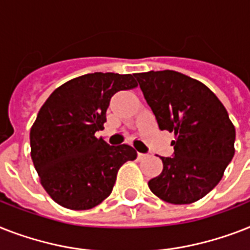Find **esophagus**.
Masks as SVG:
<instances>
[{"label": "esophagus", "instance_id": "obj_1", "mask_svg": "<svg viewBox=\"0 0 250 250\" xmlns=\"http://www.w3.org/2000/svg\"><path fill=\"white\" fill-rule=\"evenodd\" d=\"M146 157H147V155H146V154L137 153V159H139V160H144V159H145Z\"/></svg>", "mask_w": 250, "mask_h": 250}]
</instances>
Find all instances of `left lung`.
<instances>
[{
	"label": "left lung",
	"mask_w": 250,
	"mask_h": 250,
	"mask_svg": "<svg viewBox=\"0 0 250 250\" xmlns=\"http://www.w3.org/2000/svg\"><path fill=\"white\" fill-rule=\"evenodd\" d=\"M160 129L174 133L173 157L149 181L153 194L171 204L194 203L217 186L235 154V127L212 91L174 70L136 73Z\"/></svg>",
	"instance_id": "left-lung-1"
}]
</instances>
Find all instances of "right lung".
<instances>
[{"mask_svg":"<svg viewBox=\"0 0 250 250\" xmlns=\"http://www.w3.org/2000/svg\"><path fill=\"white\" fill-rule=\"evenodd\" d=\"M135 87L132 74L91 73L58 87L42 105L30 128V157L41 185L59 206H99L111 194L119 168L136 159L132 146H110L95 136L104 129L111 96Z\"/></svg>","mask_w":250,"mask_h":250,"instance_id":"1","label":"right lung"}]
</instances>
